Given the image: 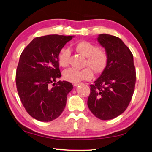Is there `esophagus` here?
I'll list each match as a JSON object with an SVG mask.
<instances>
[{
	"label": "esophagus",
	"instance_id": "esophagus-1",
	"mask_svg": "<svg viewBox=\"0 0 152 152\" xmlns=\"http://www.w3.org/2000/svg\"><path fill=\"white\" fill-rule=\"evenodd\" d=\"M79 84L80 83H78V82H76V83H74L73 84V85H74V86H78Z\"/></svg>",
	"mask_w": 152,
	"mask_h": 152
}]
</instances>
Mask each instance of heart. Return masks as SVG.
Instances as JSON below:
<instances>
[{
  "instance_id": "1",
  "label": "heart",
  "mask_w": 152,
  "mask_h": 152,
  "mask_svg": "<svg viewBox=\"0 0 152 152\" xmlns=\"http://www.w3.org/2000/svg\"><path fill=\"white\" fill-rule=\"evenodd\" d=\"M75 48L79 53L86 57L84 66L87 67L82 70L74 68L66 70L63 72L64 80L76 83L91 79L92 77L91 69L95 74H100L103 72L108 61L107 54L104 50L99 49L96 45L86 41L77 43ZM70 55V52L68 50L62 49L60 50L58 54V63L60 66L66 68L68 66Z\"/></svg>"
}]
</instances>
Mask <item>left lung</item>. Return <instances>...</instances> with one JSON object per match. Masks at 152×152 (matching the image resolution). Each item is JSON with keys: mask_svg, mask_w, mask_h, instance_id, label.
I'll return each instance as SVG.
<instances>
[{"mask_svg": "<svg viewBox=\"0 0 152 152\" xmlns=\"http://www.w3.org/2000/svg\"><path fill=\"white\" fill-rule=\"evenodd\" d=\"M108 57L106 68L91 86L88 107L101 120L114 119L127 109L134 92L135 68L132 53L120 38L101 34L97 38Z\"/></svg>", "mask_w": 152, "mask_h": 152, "instance_id": "1", "label": "left lung"}]
</instances>
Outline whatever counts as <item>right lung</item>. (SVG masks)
<instances>
[{
	"label": "right lung",
	"mask_w": 152,
	"mask_h": 152,
	"mask_svg": "<svg viewBox=\"0 0 152 152\" xmlns=\"http://www.w3.org/2000/svg\"><path fill=\"white\" fill-rule=\"evenodd\" d=\"M73 37H36L20 54L16 71L18 94L27 112L40 121H51L60 116L66 107L67 95L73 88L69 82L56 83L61 77L59 52Z\"/></svg>",
	"instance_id": "obj_1"
}]
</instances>
